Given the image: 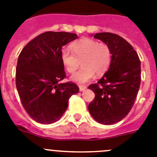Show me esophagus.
Instances as JSON below:
<instances>
[{
	"mask_svg": "<svg viewBox=\"0 0 157 157\" xmlns=\"http://www.w3.org/2000/svg\"><path fill=\"white\" fill-rule=\"evenodd\" d=\"M79 88H80V91H83V90H85L86 89H87V87L86 86H80L79 87Z\"/></svg>",
	"mask_w": 157,
	"mask_h": 157,
	"instance_id": "34e87169",
	"label": "esophagus"
}]
</instances>
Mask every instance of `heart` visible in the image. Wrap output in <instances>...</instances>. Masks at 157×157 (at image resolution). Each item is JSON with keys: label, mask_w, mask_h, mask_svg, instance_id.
Instances as JSON below:
<instances>
[{"label": "heart", "mask_w": 157, "mask_h": 157, "mask_svg": "<svg viewBox=\"0 0 157 157\" xmlns=\"http://www.w3.org/2000/svg\"><path fill=\"white\" fill-rule=\"evenodd\" d=\"M72 52L68 49H63L60 59L64 68L70 74H73L82 60L80 69L70 77V80L79 84L90 81L94 74L102 75L109 68L112 63V50L107 44L91 39L83 38L70 45Z\"/></svg>", "instance_id": "b5f03b06"}]
</instances>
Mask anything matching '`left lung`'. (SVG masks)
<instances>
[{
    "label": "left lung",
    "instance_id": "1",
    "mask_svg": "<svg viewBox=\"0 0 157 157\" xmlns=\"http://www.w3.org/2000/svg\"><path fill=\"white\" fill-rule=\"evenodd\" d=\"M94 38L108 45L112 58L108 71L88 87L95 94L88 110L95 121L112 125L125 118L134 105L141 82L140 60L132 46L118 35L101 32Z\"/></svg>",
    "mask_w": 157,
    "mask_h": 157
}]
</instances>
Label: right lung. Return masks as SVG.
Listing matches in <instances>:
<instances>
[{"instance_id": "1", "label": "right lung", "mask_w": 157, "mask_h": 157, "mask_svg": "<svg viewBox=\"0 0 157 157\" xmlns=\"http://www.w3.org/2000/svg\"><path fill=\"white\" fill-rule=\"evenodd\" d=\"M78 36L65 32H46L23 48L16 67V87L29 116L42 124L60 119L69 98L79 92L72 82L59 83L66 77L60 59L62 47Z\"/></svg>"}]
</instances>
